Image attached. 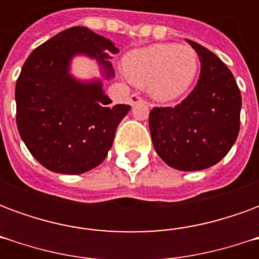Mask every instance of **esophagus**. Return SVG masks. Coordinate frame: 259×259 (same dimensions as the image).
<instances>
[{
    "mask_svg": "<svg viewBox=\"0 0 259 259\" xmlns=\"http://www.w3.org/2000/svg\"><path fill=\"white\" fill-rule=\"evenodd\" d=\"M139 102H146V100H144L140 94H132V97H130V104H132V105H136V104H139Z\"/></svg>",
    "mask_w": 259,
    "mask_h": 259,
    "instance_id": "obj_1",
    "label": "esophagus"
}]
</instances>
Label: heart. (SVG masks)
<instances>
[{
	"label": "heart",
	"instance_id": "b5f03b06",
	"mask_svg": "<svg viewBox=\"0 0 259 259\" xmlns=\"http://www.w3.org/2000/svg\"><path fill=\"white\" fill-rule=\"evenodd\" d=\"M126 70L133 81L148 85L161 101H170L185 94L197 73V57L190 47L154 44L130 54Z\"/></svg>",
	"mask_w": 259,
	"mask_h": 259
}]
</instances>
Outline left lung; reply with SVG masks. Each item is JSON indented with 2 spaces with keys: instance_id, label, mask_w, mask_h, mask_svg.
I'll return each mask as SVG.
<instances>
[{
  "instance_id": "1",
  "label": "left lung",
  "mask_w": 259,
  "mask_h": 259,
  "mask_svg": "<svg viewBox=\"0 0 259 259\" xmlns=\"http://www.w3.org/2000/svg\"><path fill=\"white\" fill-rule=\"evenodd\" d=\"M201 62L198 83L176 107H154L150 132L163 162L179 170H201L222 159L240 130L241 94L234 76L217 55L187 40Z\"/></svg>"
}]
</instances>
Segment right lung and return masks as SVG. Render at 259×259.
Instances as JSON below:
<instances>
[{
    "mask_svg": "<svg viewBox=\"0 0 259 259\" xmlns=\"http://www.w3.org/2000/svg\"><path fill=\"white\" fill-rule=\"evenodd\" d=\"M74 54H85L113 76L112 41L74 26L33 51L16 80V124L22 140L44 168L80 175L105 159L115 132L130 107H109L100 81L83 84L69 74Z\"/></svg>",
    "mask_w": 259,
    "mask_h": 259,
    "instance_id": "obj_1",
    "label": "right lung"
}]
</instances>
